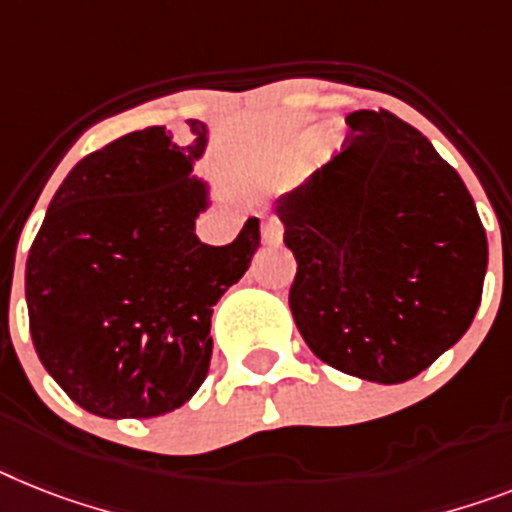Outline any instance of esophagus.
<instances>
[{
    "label": "esophagus",
    "mask_w": 512,
    "mask_h": 512,
    "mask_svg": "<svg viewBox=\"0 0 512 512\" xmlns=\"http://www.w3.org/2000/svg\"><path fill=\"white\" fill-rule=\"evenodd\" d=\"M261 238L264 243H280L282 240V227L277 219H266L264 225H261Z\"/></svg>",
    "instance_id": "obj_1"
}]
</instances>
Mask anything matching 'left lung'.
<instances>
[{"label": "left lung", "instance_id": "8db88e82", "mask_svg": "<svg viewBox=\"0 0 512 512\" xmlns=\"http://www.w3.org/2000/svg\"><path fill=\"white\" fill-rule=\"evenodd\" d=\"M348 149L274 201L298 261L290 311L332 369L400 384L466 335L487 232L458 172L392 112H353Z\"/></svg>", "mask_w": 512, "mask_h": 512}]
</instances>
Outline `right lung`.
Instances as JSON below:
<instances>
[{"label":"right lung","instance_id":"right-lung-1","mask_svg":"<svg viewBox=\"0 0 512 512\" xmlns=\"http://www.w3.org/2000/svg\"><path fill=\"white\" fill-rule=\"evenodd\" d=\"M180 143L135 130L75 164L54 193L25 264L31 337L49 377L83 411L154 418L188 403L211 361V311L248 272L259 219L230 246H206L211 209L193 164L209 128Z\"/></svg>","mask_w":512,"mask_h":512}]
</instances>
